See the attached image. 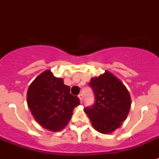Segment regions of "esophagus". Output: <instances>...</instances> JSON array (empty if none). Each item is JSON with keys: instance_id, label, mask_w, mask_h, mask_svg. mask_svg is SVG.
I'll return each mask as SVG.
<instances>
[{"instance_id": "34e87169", "label": "esophagus", "mask_w": 159, "mask_h": 159, "mask_svg": "<svg viewBox=\"0 0 159 159\" xmlns=\"http://www.w3.org/2000/svg\"><path fill=\"white\" fill-rule=\"evenodd\" d=\"M78 98H79V100H80V102H81V103H82V102H83V96H82V94L78 95Z\"/></svg>"}]
</instances>
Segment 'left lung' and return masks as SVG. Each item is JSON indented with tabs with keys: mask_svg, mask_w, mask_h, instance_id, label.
<instances>
[{
	"mask_svg": "<svg viewBox=\"0 0 159 159\" xmlns=\"http://www.w3.org/2000/svg\"><path fill=\"white\" fill-rule=\"evenodd\" d=\"M95 103L84 109L96 130L111 134L120 127L131 106L130 95L121 81L108 71L92 77L89 82Z\"/></svg>",
	"mask_w": 159,
	"mask_h": 159,
	"instance_id": "1",
	"label": "left lung"
}]
</instances>
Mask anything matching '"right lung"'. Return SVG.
I'll use <instances>...</instances> for the list:
<instances>
[{
	"instance_id": "obj_1",
	"label": "right lung",
	"mask_w": 159,
	"mask_h": 159,
	"mask_svg": "<svg viewBox=\"0 0 159 159\" xmlns=\"http://www.w3.org/2000/svg\"><path fill=\"white\" fill-rule=\"evenodd\" d=\"M27 104L34 118L43 128L56 132L67 126L80 101L70 93V87L64 85L63 79L46 70L30 85Z\"/></svg>"
}]
</instances>
